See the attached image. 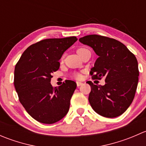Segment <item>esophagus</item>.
<instances>
[{
  "mask_svg": "<svg viewBox=\"0 0 146 146\" xmlns=\"http://www.w3.org/2000/svg\"><path fill=\"white\" fill-rule=\"evenodd\" d=\"M76 84H77L78 87H80V85H82V82H76Z\"/></svg>",
  "mask_w": 146,
  "mask_h": 146,
  "instance_id": "1",
  "label": "esophagus"
}]
</instances>
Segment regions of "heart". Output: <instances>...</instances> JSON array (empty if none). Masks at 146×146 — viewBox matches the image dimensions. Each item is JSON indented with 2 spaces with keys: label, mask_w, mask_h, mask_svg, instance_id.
Wrapping results in <instances>:
<instances>
[{
  "label": "heart",
  "mask_w": 146,
  "mask_h": 146,
  "mask_svg": "<svg viewBox=\"0 0 146 146\" xmlns=\"http://www.w3.org/2000/svg\"><path fill=\"white\" fill-rule=\"evenodd\" d=\"M85 49H86V48H79L77 50V52L79 53V52H80V51H83V50H85ZM73 77H74L76 79H78V80H79V79L81 78L82 76L80 74V73H75L74 75H73Z\"/></svg>",
  "instance_id": "b5f03b06"
}]
</instances>
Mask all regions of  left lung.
<instances>
[{
    "instance_id": "1",
    "label": "left lung",
    "mask_w": 146,
    "mask_h": 146,
    "mask_svg": "<svg viewBox=\"0 0 146 146\" xmlns=\"http://www.w3.org/2000/svg\"><path fill=\"white\" fill-rule=\"evenodd\" d=\"M93 48L98 56L90 74L92 79L105 78V85L91 87L88 100L95 112L114 118L121 115L131 105L138 82V61L133 53L121 42L98 35H87L79 39Z\"/></svg>"
}]
</instances>
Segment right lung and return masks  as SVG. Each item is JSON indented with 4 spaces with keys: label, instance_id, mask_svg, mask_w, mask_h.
<instances>
[{
    "label": "right lung",
    "instance_id": "1",
    "mask_svg": "<svg viewBox=\"0 0 146 146\" xmlns=\"http://www.w3.org/2000/svg\"><path fill=\"white\" fill-rule=\"evenodd\" d=\"M76 36L46 39L33 44L23 52L15 68L14 85L19 100L27 112L40 123H56L64 118L70 107L76 82L66 80L61 86L51 85L53 72Z\"/></svg>",
    "mask_w": 146,
    "mask_h": 146
}]
</instances>
